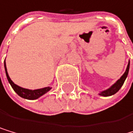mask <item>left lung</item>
Listing matches in <instances>:
<instances>
[{
    "mask_svg": "<svg viewBox=\"0 0 133 133\" xmlns=\"http://www.w3.org/2000/svg\"><path fill=\"white\" fill-rule=\"evenodd\" d=\"M129 66H130V62H128V64L127 68H126V71H125V72L123 73V75L121 76L119 79L114 83V84H113L112 85H111L109 88L100 91L99 93V95H101V96H104V97H107V96H111V95H113L117 93V92L120 90L121 87L123 86V83H124L125 80H126V78H127V76L128 75Z\"/></svg>",
    "mask_w": 133,
    "mask_h": 133,
    "instance_id": "8db88e82",
    "label": "left lung"
}]
</instances>
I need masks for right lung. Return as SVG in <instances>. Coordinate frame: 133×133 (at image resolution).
I'll list each match as a JSON object with an SVG mask.
<instances>
[{
    "label": "right lung",
    "mask_w": 133,
    "mask_h": 133,
    "mask_svg": "<svg viewBox=\"0 0 133 133\" xmlns=\"http://www.w3.org/2000/svg\"><path fill=\"white\" fill-rule=\"evenodd\" d=\"M4 66H5V75L7 77V80H8L9 83L10 84L11 87L13 88V90H15V92L19 96L22 97L24 99H37L39 97H41L42 95H45L52 89V87L48 86V87H44V88H41V89H37V90H29V89H25L23 88V87H20L19 85H17L16 84L11 81V79L9 76L8 72H7V68H6V64H5V60L4 62Z\"/></svg>",
    "instance_id": "right-lung-1"
}]
</instances>
